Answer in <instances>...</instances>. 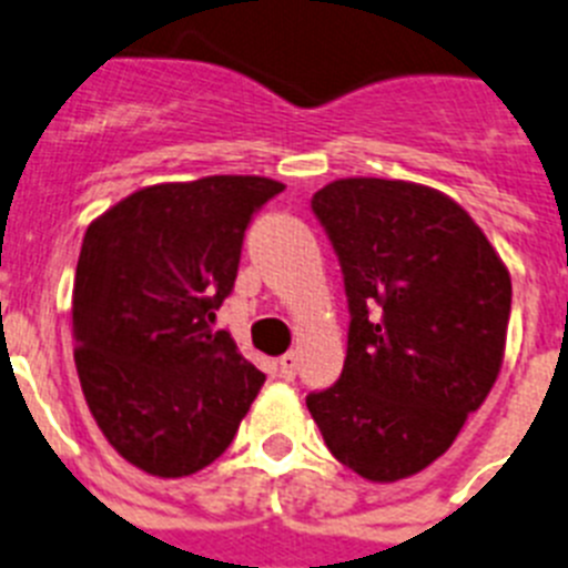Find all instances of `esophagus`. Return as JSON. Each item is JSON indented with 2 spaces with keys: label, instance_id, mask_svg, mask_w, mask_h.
Here are the masks:
<instances>
[{
  "label": "esophagus",
  "instance_id": "34e87169",
  "mask_svg": "<svg viewBox=\"0 0 568 568\" xmlns=\"http://www.w3.org/2000/svg\"><path fill=\"white\" fill-rule=\"evenodd\" d=\"M295 369H298V355L295 353H284L278 358V373L284 381H293L295 378Z\"/></svg>",
  "mask_w": 568,
  "mask_h": 568
}]
</instances>
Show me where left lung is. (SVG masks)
I'll use <instances>...</instances> for the list:
<instances>
[{"label":"left lung","instance_id":"1","mask_svg":"<svg viewBox=\"0 0 568 568\" xmlns=\"http://www.w3.org/2000/svg\"><path fill=\"white\" fill-rule=\"evenodd\" d=\"M349 301L344 373L307 395L329 453L373 484L418 475L498 381L511 278L440 190L338 179L313 195Z\"/></svg>","mask_w":568,"mask_h":568}]
</instances>
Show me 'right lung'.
<instances>
[{
  "instance_id": "1",
  "label": "right lung",
  "mask_w": 568,
  "mask_h": 568,
  "mask_svg": "<svg viewBox=\"0 0 568 568\" xmlns=\"http://www.w3.org/2000/svg\"><path fill=\"white\" fill-rule=\"evenodd\" d=\"M281 190L264 175L153 184L84 233L73 281L79 384L110 446L148 475L184 478L213 464L264 384L213 321L250 219Z\"/></svg>"
}]
</instances>
